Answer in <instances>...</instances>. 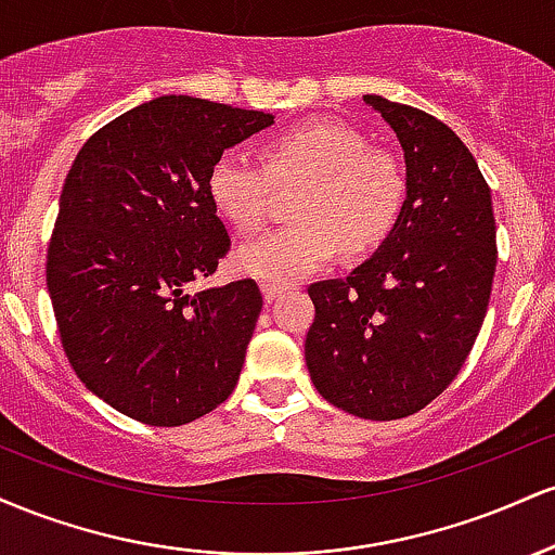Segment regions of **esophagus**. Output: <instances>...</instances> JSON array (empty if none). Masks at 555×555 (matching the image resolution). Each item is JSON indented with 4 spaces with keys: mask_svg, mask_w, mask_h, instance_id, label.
<instances>
[{
    "mask_svg": "<svg viewBox=\"0 0 555 555\" xmlns=\"http://www.w3.org/2000/svg\"><path fill=\"white\" fill-rule=\"evenodd\" d=\"M260 292H263L266 302H273V299L282 295L284 286H282V284H269V282H266V284H260Z\"/></svg>",
    "mask_w": 555,
    "mask_h": 555,
    "instance_id": "obj_1",
    "label": "esophagus"
}]
</instances>
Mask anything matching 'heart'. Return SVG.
I'll return each instance as SVG.
<instances>
[{
	"instance_id": "1",
	"label": "heart",
	"mask_w": 555,
	"mask_h": 555,
	"mask_svg": "<svg viewBox=\"0 0 555 555\" xmlns=\"http://www.w3.org/2000/svg\"><path fill=\"white\" fill-rule=\"evenodd\" d=\"M263 164L224 151L208 169L206 190L216 214L240 232H256L269 214L271 180L299 184L295 224L245 242L234 263L247 276L289 284L328 263L336 250L362 253L391 232L404 206L406 180L388 151L344 122H305L273 138Z\"/></svg>"
}]
</instances>
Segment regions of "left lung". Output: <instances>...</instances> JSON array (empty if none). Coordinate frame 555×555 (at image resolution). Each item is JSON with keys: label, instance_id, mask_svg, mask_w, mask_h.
I'll use <instances>...</instances> for the list:
<instances>
[{"label": "left lung", "instance_id": "obj_1", "mask_svg": "<svg viewBox=\"0 0 555 555\" xmlns=\"http://www.w3.org/2000/svg\"><path fill=\"white\" fill-rule=\"evenodd\" d=\"M404 151L399 219L347 279L308 286L310 380L354 417L415 415L462 371L495 273L490 188L467 145L430 114L365 95Z\"/></svg>", "mask_w": 555, "mask_h": 555}]
</instances>
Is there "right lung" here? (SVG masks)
<instances>
[{"label": "right lung", "instance_id": "right-lung-1", "mask_svg": "<svg viewBox=\"0 0 555 555\" xmlns=\"http://www.w3.org/2000/svg\"><path fill=\"white\" fill-rule=\"evenodd\" d=\"M271 125L266 112L158 95L75 156L49 242V297L73 371L138 423H193L237 386L263 308L258 284L190 286L232 245L208 169Z\"/></svg>", "mask_w": 555, "mask_h": 555}]
</instances>
